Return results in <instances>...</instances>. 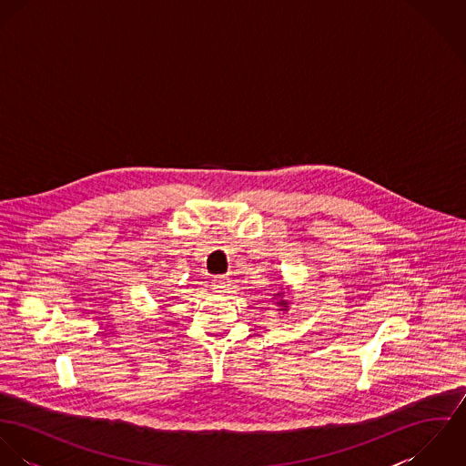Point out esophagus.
<instances>
[{
	"mask_svg": "<svg viewBox=\"0 0 466 466\" xmlns=\"http://www.w3.org/2000/svg\"><path fill=\"white\" fill-rule=\"evenodd\" d=\"M211 289H213V292H217V294H226V292L229 290V279H228L226 276H217L215 281H213V285H211Z\"/></svg>",
	"mask_w": 466,
	"mask_h": 466,
	"instance_id": "esophagus-1",
	"label": "esophagus"
}]
</instances>
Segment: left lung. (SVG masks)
<instances>
[{
	"instance_id": "obj_1",
	"label": "left lung",
	"mask_w": 466,
	"mask_h": 466,
	"mask_svg": "<svg viewBox=\"0 0 466 466\" xmlns=\"http://www.w3.org/2000/svg\"><path fill=\"white\" fill-rule=\"evenodd\" d=\"M279 305H281V307H285V305H287V301H281V303H279Z\"/></svg>"
}]
</instances>
